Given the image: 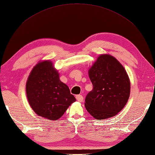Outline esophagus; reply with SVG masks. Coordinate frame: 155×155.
<instances>
[{"mask_svg": "<svg viewBox=\"0 0 155 155\" xmlns=\"http://www.w3.org/2000/svg\"><path fill=\"white\" fill-rule=\"evenodd\" d=\"M76 99L79 101V102H82L83 101V99H84V97L83 96H82L81 95H76Z\"/></svg>", "mask_w": 155, "mask_h": 155, "instance_id": "34e87169", "label": "esophagus"}]
</instances>
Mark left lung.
Listing matches in <instances>:
<instances>
[{"mask_svg":"<svg viewBox=\"0 0 155 155\" xmlns=\"http://www.w3.org/2000/svg\"><path fill=\"white\" fill-rule=\"evenodd\" d=\"M93 89L85 97V107L95 119L118 114L130 95V83L123 65L109 54H101L88 70Z\"/></svg>","mask_w":155,"mask_h":155,"instance_id":"1","label":"left lung"}]
</instances>
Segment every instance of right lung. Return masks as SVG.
<instances>
[{"label": "right lung", "mask_w": 155, "mask_h": 155, "mask_svg": "<svg viewBox=\"0 0 155 155\" xmlns=\"http://www.w3.org/2000/svg\"><path fill=\"white\" fill-rule=\"evenodd\" d=\"M27 99L36 114L48 120H58L75 101L68 86L61 81L58 71L50 60L40 61L28 75Z\"/></svg>", "instance_id": "right-lung-1"}]
</instances>
